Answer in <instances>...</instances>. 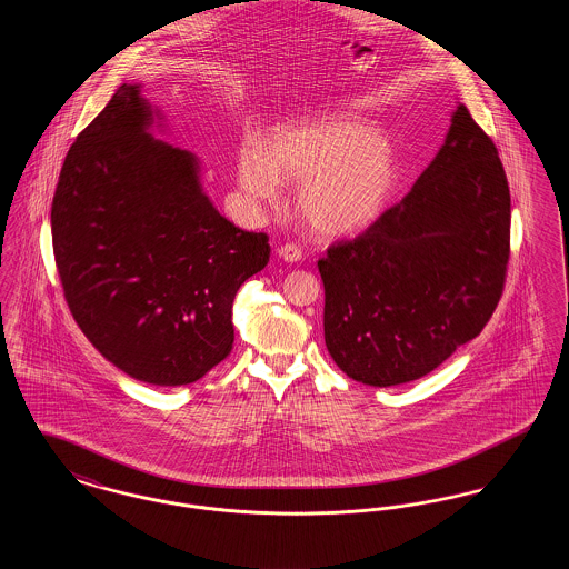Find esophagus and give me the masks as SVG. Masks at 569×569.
Masks as SVG:
<instances>
[{
	"instance_id": "obj_1",
	"label": "esophagus",
	"mask_w": 569,
	"mask_h": 569,
	"mask_svg": "<svg viewBox=\"0 0 569 569\" xmlns=\"http://www.w3.org/2000/svg\"><path fill=\"white\" fill-rule=\"evenodd\" d=\"M277 253H279V258H281L283 262H298V260L302 258V251H300V247L295 243L281 244V247L277 249Z\"/></svg>"
}]
</instances>
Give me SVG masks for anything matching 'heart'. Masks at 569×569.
Here are the masks:
<instances>
[{"label":"heart","instance_id":"heart-1","mask_svg":"<svg viewBox=\"0 0 569 569\" xmlns=\"http://www.w3.org/2000/svg\"><path fill=\"white\" fill-rule=\"evenodd\" d=\"M281 181H297L295 207L320 237H350L383 211L397 166L367 121L341 112L298 117L239 151V183L258 202H274Z\"/></svg>","mask_w":569,"mask_h":569}]
</instances>
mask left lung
<instances>
[{
	"label": "left lung",
	"mask_w": 569,
	"mask_h": 569,
	"mask_svg": "<svg viewBox=\"0 0 569 569\" xmlns=\"http://www.w3.org/2000/svg\"><path fill=\"white\" fill-rule=\"evenodd\" d=\"M508 258L506 170L459 102L441 149L406 198L318 262L328 352L367 386L431 373L487 326Z\"/></svg>",
	"instance_id": "8db88e82"
}]
</instances>
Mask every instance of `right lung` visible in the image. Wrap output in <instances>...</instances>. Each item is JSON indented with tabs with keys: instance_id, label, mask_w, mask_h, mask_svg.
<instances>
[{
	"instance_id": "1",
	"label": "right lung",
	"mask_w": 569,
	"mask_h": 569,
	"mask_svg": "<svg viewBox=\"0 0 569 569\" xmlns=\"http://www.w3.org/2000/svg\"><path fill=\"white\" fill-rule=\"evenodd\" d=\"M156 119L123 82L74 140L51 207L54 264L98 352L130 378L183 386L232 350V302L271 247L219 216L198 158L156 140Z\"/></svg>"
}]
</instances>
